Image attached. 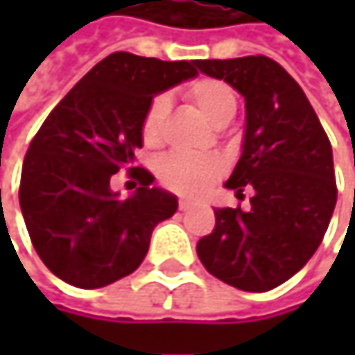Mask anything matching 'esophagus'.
Here are the masks:
<instances>
[{"label":"esophagus","instance_id":"34e87169","mask_svg":"<svg viewBox=\"0 0 355 355\" xmlns=\"http://www.w3.org/2000/svg\"><path fill=\"white\" fill-rule=\"evenodd\" d=\"M193 207V201H187V199H180L178 201V209L180 211H187V209H191Z\"/></svg>","mask_w":355,"mask_h":355}]
</instances>
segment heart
Here are the masks:
<instances>
[{
  "label": "heart",
  "instance_id": "heart-1",
  "mask_svg": "<svg viewBox=\"0 0 355 355\" xmlns=\"http://www.w3.org/2000/svg\"><path fill=\"white\" fill-rule=\"evenodd\" d=\"M184 98L214 125H226L236 112L234 90L218 78L193 80L184 88ZM166 112V96L156 94L150 101L139 123V135L146 148H158L162 144ZM222 171L224 166L216 156L168 154L156 164V177L162 182V187L184 197L201 195L214 180L220 178Z\"/></svg>",
  "mask_w": 355,
  "mask_h": 355
}]
</instances>
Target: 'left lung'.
Instances as JSON below:
<instances>
[{
	"label": "left lung",
	"mask_w": 355,
	"mask_h": 355,
	"mask_svg": "<svg viewBox=\"0 0 355 355\" xmlns=\"http://www.w3.org/2000/svg\"><path fill=\"white\" fill-rule=\"evenodd\" d=\"M197 67L247 103L243 156L226 187L252 189L250 209H216L197 243L203 267L245 292H267L298 273L329 228L337 182L331 141L298 82L273 59H203Z\"/></svg>",
	"instance_id": "8db88e82"
}]
</instances>
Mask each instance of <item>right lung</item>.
<instances>
[{
    "mask_svg": "<svg viewBox=\"0 0 355 355\" xmlns=\"http://www.w3.org/2000/svg\"><path fill=\"white\" fill-rule=\"evenodd\" d=\"M197 59L160 61L116 51L49 112L22 164L20 207L40 261L63 282L92 290L133 273L177 197L137 166L139 123L152 96L197 76ZM119 170L140 184L112 193Z\"/></svg>",
    "mask_w": 355,
    "mask_h": 355,
    "instance_id": "1",
    "label": "right lung"
}]
</instances>
